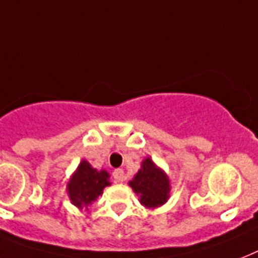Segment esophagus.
<instances>
[{
  "mask_svg": "<svg viewBox=\"0 0 258 258\" xmlns=\"http://www.w3.org/2000/svg\"><path fill=\"white\" fill-rule=\"evenodd\" d=\"M112 177H114L115 183H122L123 180H124V171L122 168L115 169L114 172H112Z\"/></svg>",
  "mask_w": 258,
  "mask_h": 258,
  "instance_id": "1",
  "label": "esophagus"
}]
</instances>
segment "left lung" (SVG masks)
<instances>
[{
    "mask_svg": "<svg viewBox=\"0 0 258 258\" xmlns=\"http://www.w3.org/2000/svg\"><path fill=\"white\" fill-rule=\"evenodd\" d=\"M128 185L139 196L140 204L148 209L159 208L168 202L171 194V181L168 175L151 158H146L140 164Z\"/></svg>",
    "mask_w": 258,
    "mask_h": 258,
    "instance_id": "8db88e82",
    "label": "left lung"
}]
</instances>
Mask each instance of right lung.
<instances>
[{
	"label": "right lung",
	"mask_w": 258,
	"mask_h": 258,
	"mask_svg": "<svg viewBox=\"0 0 258 258\" xmlns=\"http://www.w3.org/2000/svg\"><path fill=\"white\" fill-rule=\"evenodd\" d=\"M111 185L110 173L106 169H96L87 160H82L68 181L69 199L71 204L79 211L96 202V199L103 194V189Z\"/></svg>",
	"instance_id": "right-lung-1"
}]
</instances>
